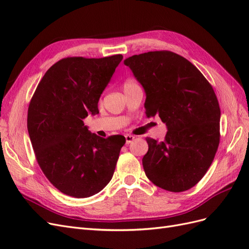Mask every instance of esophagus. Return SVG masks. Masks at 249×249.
<instances>
[{
    "instance_id": "1",
    "label": "esophagus",
    "mask_w": 249,
    "mask_h": 249,
    "mask_svg": "<svg viewBox=\"0 0 249 249\" xmlns=\"http://www.w3.org/2000/svg\"><path fill=\"white\" fill-rule=\"evenodd\" d=\"M124 137H125V143H126V144H130V143L135 139V137L133 136V135H130V134H126Z\"/></svg>"
}]
</instances>
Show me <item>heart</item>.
<instances>
[{
    "mask_svg": "<svg viewBox=\"0 0 249 249\" xmlns=\"http://www.w3.org/2000/svg\"><path fill=\"white\" fill-rule=\"evenodd\" d=\"M135 84H137L136 81H135V80H132V79L126 80V81L124 83V89H125V88H127V87H130V86H132V85H135Z\"/></svg>",
    "mask_w": 249,
    "mask_h": 249,
    "instance_id": "obj_1",
    "label": "heart"
}]
</instances>
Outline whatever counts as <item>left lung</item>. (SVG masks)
I'll return each instance as SVG.
<instances>
[{
    "label": "left lung",
    "mask_w": 249,
    "mask_h": 249,
    "mask_svg": "<svg viewBox=\"0 0 249 249\" xmlns=\"http://www.w3.org/2000/svg\"><path fill=\"white\" fill-rule=\"evenodd\" d=\"M146 93V116L167 125L163 141L146 138L148 179L170 192L194 187L212 164L220 140V108L212 85L190 61L170 51L124 60Z\"/></svg>",
    "instance_id": "obj_1"
}]
</instances>
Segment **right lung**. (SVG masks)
<instances>
[{
  "label": "right lung",
  "instance_id": "right-lung-1",
  "mask_svg": "<svg viewBox=\"0 0 249 249\" xmlns=\"http://www.w3.org/2000/svg\"><path fill=\"white\" fill-rule=\"evenodd\" d=\"M123 55L66 57L44 73L28 108L27 126L36 161L59 191L76 198L103 190L114 173L125 138H107L84 125Z\"/></svg>",
  "mask_w": 249,
  "mask_h": 249
}]
</instances>
